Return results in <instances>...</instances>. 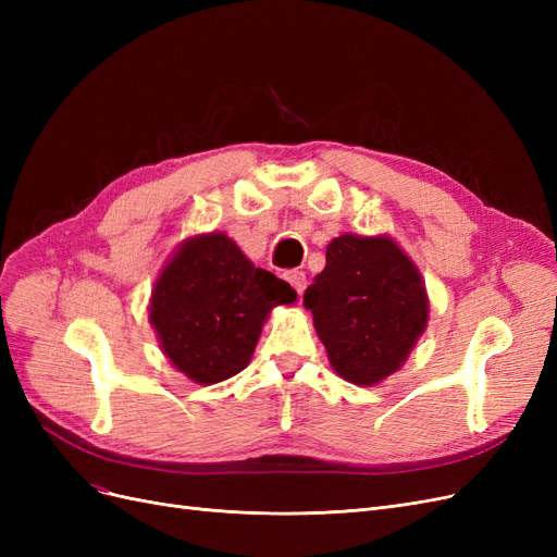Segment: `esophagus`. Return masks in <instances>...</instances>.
Listing matches in <instances>:
<instances>
[{
    "mask_svg": "<svg viewBox=\"0 0 557 557\" xmlns=\"http://www.w3.org/2000/svg\"><path fill=\"white\" fill-rule=\"evenodd\" d=\"M285 278H288V283L293 285V288L301 295L305 293V288H307V274L301 272V269H290L288 274H285Z\"/></svg>",
    "mask_w": 557,
    "mask_h": 557,
    "instance_id": "34e87169",
    "label": "esophagus"
}]
</instances>
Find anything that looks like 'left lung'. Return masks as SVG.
<instances>
[{
	"mask_svg": "<svg viewBox=\"0 0 557 557\" xmlns=\"http://www.w3.org/2000/svg\"><path fill=\"white\" fill-rule=\"evenodd\" d=\"M305 307L332 369L356 385H376L399 372L430 318L423 276L387 234L332 239Z\"/></svg>",
	"mask_w": 557,
	"mask_h": 557,
	"instance_id": "left-lung-1",
	"label": "left lung"
}]
</instances>
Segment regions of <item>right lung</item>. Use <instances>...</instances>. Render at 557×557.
Returning <instances> with one entry per match:
<instances>
[{"instance_id":"obj_1","label":"right lung","mask_w":557,"mask_h":557,"mask_svg":"<svg viewBox=\"0 0 557 557\" xmlns=\"http://www.w3.org/2000/svg\"><path fill=\"white\" fill-rule=\"evenodd\" d=\"M297 293L252 264L225 232L195 234L166 260L150 293L148 320L174 369L213 385L248 367L264 320Z\"/></svg>"}]
</instances>
